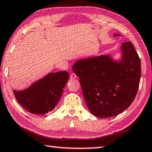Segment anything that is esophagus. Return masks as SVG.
Masks as SVG:
<instances>
[{
  "label": "esophagus",
  "instance_id": "esophagus-1",
  "mask_svg": "<svg viewBox=\"0 0 152 152\" xmlns=\"http://www.w3.org/2000/svg\"><path fill=\"white\" fill-rule=\"evenodd\" d=\"M76 77H77V75H76L75 73H72L70 75V78L72 79H75Z\"/></svg>",
  "mask_w": 152,
  "mask_h": 152
}]
</instances>
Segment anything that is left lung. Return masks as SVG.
Listing matches in <instances>:
<instances>
[{
	"instance_id": "obj_1",
	"label": "left lung",
	"mask_w": 152,
	"mask_h": 152,
	"mask_svg": "<svg viewBox=\"0 0 152 152\" xmlns=\"http://www.w3.org/2000/svg\"><path fill=\"white\" fill-rule=\"evenodd\" d=\"M121 49L119 62L102 55L79 60L73 66L86 105L96 116L118 115L130 106L137 95L141 76L140 58L131 42L122 43Z\"/></svg>"
}]
</instances>
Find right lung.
<instances>
[{
	"label": "right lung",
	"mask_w": 152,
	"mask_h": 152,
	"mask_svg": "<svg viewBox=\"0 0 152 152\" xmlns=\"http://www.w3.org/2000/svg\"><path fill=\"white\" fill-rule=\"evenodd\" d=\"M68 79L67 72L50 73L27 89L14 90L13 94L21 106L28 113L44 114L55 109Z\"/></svg>",
	"instance_id": "obj_1"
}]
</instances>
